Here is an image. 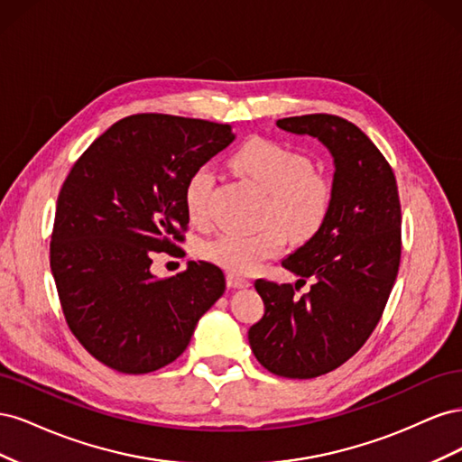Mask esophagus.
Returning a JSON list of instances; mask_svg holds the SVG:
<instances>
[{
	"mask_svg": "<svg viewBox=\"0 0 462 462\" xmlns=\"http://www.w3.org/2000/svg\"><path fill=\"white\" fill-rule=\"evenodd\" d=\"M227 287L229 289H246V287H250V282L246 277H241L236 273H227Z\"/></svg>",
	"mask_w": 462,
	"mask_h": 462,
	"instance_id": "esophagus-1",
	"label": "esophagus"
}]
</instances>
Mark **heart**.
<instances>
[{
    "instance_id": "b5f03b06",
    "label": "heart",
    "mask_w": 462,
    "mask_h": 462,
    "mask_svg": "<svg viewBox=\"0 0 462 462\" xmlns=\"http://www.w3.org/2000/svg\"><path fill=\"white\" fill-rule=\"evenodd\" d=\"M233 163L268 192L263 219L270 223L258 233H221L200 246L204 260L231 273H248L263 260L282 253L287 235L292 241H309L324 227L333 189L324 175L312 171L314 163L304 152L270 138H253L236 150ZM216 173L209 165L204 163L190 171L183 189L190 221H208Z\"/></svg>"
}]
</instances>
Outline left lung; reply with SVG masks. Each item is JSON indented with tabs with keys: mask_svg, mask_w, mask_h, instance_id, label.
<instances>
[{
	"mask_svg": "<svg viewBox=\"0 0 462 462\" xmlns=\"http://www.w3.org/2000/svg\"><path fill=\"white\" fill-rule=\"evenodd\" d=\"M277 127L331 152L333 202L324 227L282 262L300 277L295 287L256 279L265 312L248 343L265 370L309 380L339 368L380 321L401 262V202L391 165L351 121L312 114ZM309 276L315 285L299 298Z\"/></svg>",
	"mask_w": 462,
	"mask_h": 462,
	"instance_id": "1",
	"label": "left lung"
}]
</instances>
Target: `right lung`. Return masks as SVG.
Returning a JSON list of instances; mask_svg holds the SVG:
<instances>
[{
  "label": "right lung",
  "instance_id": "add662e5",
  "mask_svg": "<svg viewBox=\"0 0 462 462\" xmlns=\"http://www.w3.org/2000/svg\"><path fill=\"white\" fill-rule=\"evenodd\" d=\"M233 141L229 125L138 114L111 125L69 171L50 265L69 329L102 365L123 374L167 366L226 291L209 262L165 279L150 265L185 241L190 171Z\"/></svg>",
  "mask_w": 462,
  "mask_h": 462
}]
</instances>
